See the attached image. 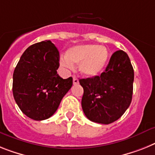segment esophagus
I'll list each match as a JSON object with an SVG mask.
<instances>
[{
	"instance_id": "obj_1",
	"label": "esophagus",
	"mask_w": 155,
	"mask_h": 155,
	"mask_svg": "<svg viewBox=\"0 0 155 155\" xmlns=\"http://www.w3.org/2000/svg\"><path fill=\"white\" fill-rule=\"evenodd\" d=\"M79 84V80L78 78L73 77V84Z\"/></svg>"
}]
</instances>
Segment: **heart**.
Returning <instances> with one entry per match:
<instances>
[{
	"mask_svg": "<svg viewBox=\"0 0 155 155\" xmlns=\"http://www.w3.org/2000/svg\"><path fill=\"white\" fill-rule=\"evenodd\" d=\"M108 58L109 52L104 46L96 44L80 45L68 50L67 58L61 59V65L66 69H72L73 64H77L82 75L92 77L103 70Z\"/></svg>",
	"mask_w": 155,
	"mask_h": 155,
	"instance_id": "heart-1",
	"label": "heart"
}]
</instances>
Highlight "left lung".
<instances>
[{
	"mask_svg": "<svg viewBox=\"0 0 155 155\" xmlns=\"http://www.w3.org/2000/svg\"><path fill=\"white\" fill-rule=\"evenodd\" d=\"M133 81L134 70L128 54L122 50L115 52L101 75L80 80L86 117L103 124L119 119L132 102Z\"/></svg>",
	"mask_w": 155,
	"mask_h": 155,
	"instance_id": "8db88e82",
	"label": "left lung"
}]
</instances>
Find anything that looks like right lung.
<instances>
[{
	"mask_svg": "<svg viewBox=\"0 0 155 155\" xmlns=\"http://www.w3.org/2000/svg\"><path fill=\"white\" fill-rule=\"evenodd\" d=\"M58 49L51 41L34 44L26 49L14 70L12 92L27 117L43 120L54 114L72 86V78L58 74Z\"/></svg>",
	"mask_w": 155,
	"mask_h": 155,
	"instance_id": "1",
	"label": "right lung"
}]
</instances>
